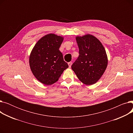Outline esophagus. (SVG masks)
Segmentation results:
<instances>
[{
    "label": "esophagus",
    "mask_w": 133,
    "mask_h": 133,
    "mask_svg": "<svg viewBox=\"0 0 133 133\" xmlns=\"http://www.w3.org/2000/svg\"><path fill=\"white\" fill-rule=\"evenodd\" d=\"M72 64V62H68V66H69V68H71V67Z\"/></svg>",
    "instance_id": "esophagus-1"
}]
</instances>
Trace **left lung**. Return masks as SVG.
<instances>
[{
	"mask_svg": "<svg viewBox=\"0 0 133 133\" xmlns=\"http://www.w3.org/2000/svg\"><path fill=\"white\" fill-rule=\"evenodd\" d=\"M79 49V56L72 65V70L80 81L86 85L97 82L108 65V58L100 41L87 34L75 38Z\"/></svg>",
	"mask_w": 133,
	"mask_h": 133,
	"instance_id": "8db88e82",
	"label": "left lung"
}]
</instances>
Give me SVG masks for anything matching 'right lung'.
Wrapping results in <instances>:
<instances>
[{"label": "right lung", "instance_id": "add662e5", "mask_svg": "<svg viewBox=\"0 0 133 133\" xmlns=\"http://www.w3.org/2000/svg\"><path fill=\"white\" fill-rule=\"evenodd\" d=\"M64 37L50 33L40 38L34 45L29 57L31 71L36 79L46 85L57 82L68 67L59 48Z\"/></svg>", "mask_w": 133, "mask_h": 133}]
</instances>
